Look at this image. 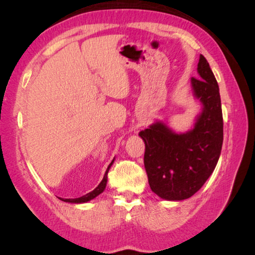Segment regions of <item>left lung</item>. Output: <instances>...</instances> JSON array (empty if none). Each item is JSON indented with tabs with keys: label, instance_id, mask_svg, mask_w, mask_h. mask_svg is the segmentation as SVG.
Instances as JSON below:
<instances>
[{
	"label": "left lung",
	"instance_id": "left-lung-1",
	"mask_svg": "<svg viewBox=\"0 0 255 255\" xmlns=\"http://www.w3.org/2000/svg\"><path fill=\"white\" fill-rule=\"evenodd\" d=\"M198 79L191 77L193 97L201 112L191 129L176 132L161 120L139 132L145 143L144 165L154 193L169 201L188 199L213 173L223 145V114L217 81L200 55Z\"/></svg>",
	"mask_w": 255,
	"mask_h": 255
}]
</instances>
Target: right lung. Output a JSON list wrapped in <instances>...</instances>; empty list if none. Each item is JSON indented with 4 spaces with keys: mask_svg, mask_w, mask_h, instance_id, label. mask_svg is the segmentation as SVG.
Returning a JSON list of instances; mask_svg holds the SVG:
<instances>
[{
    "mask_svg": "<svg viewBox=\"0 0 255 255\" xmlns=\"http://www.w3.org/2000/svg\"><path fill=\"white\" fill-rule=\"evenodd\" d=\"M114 162H115V158L112 159L111 163L109 164V166H108V169H107V171H106L105 175H103V179H102V181L100 182V184H99L98 187L93 190V191L86 193L85 196H82V197H80V198H75V199H63V198H62V199H60V200H63V201H65V202H71V204H84V202L91 201L92 199H94V198L98 197L99 195H101V193H102L103 191H105V189H106V187H107V182H108V172H109L110 167H111L112 164H114Z\"/></svg>",
    "mask_w": 255,
    "mask_h": 255,
    "instance_id": "obj_1",
    "label": "right lung"
}]
</instances>
